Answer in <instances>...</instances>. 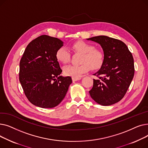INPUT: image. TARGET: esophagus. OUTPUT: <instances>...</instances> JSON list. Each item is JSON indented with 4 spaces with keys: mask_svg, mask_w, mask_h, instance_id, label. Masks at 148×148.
Returning a JSON list of instances; mask_svg holds the SVG:
<instances>
[{
    "mask_svg": "<svg viewBox=\"0 0 148 148\" xmlns=\"http://www.w3.org/2000/svg\"><path fill=\"white\" fill-rule=\"evenodd\" d=\"M81 79V77H72V80L73 82H75V81H77V80H79Z\"/></svg>",
    "mask_w": 148,
    "mask_h": 148,
    "instance_id": "34e87169",
    "label": "esophagus"
}]
</instances>
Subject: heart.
Returning <instances> with one entry per match:
<instances>
[{"label": "heart", "mask_w": 148, "mask_h": 148, "mask_svg": "<svg viewBox=\"0 0 148 148\" xmlns=\"http://www.w3.org/2000/svg\"><path fill=\"white\" fill-rule=\"evenodd\" d=\"M73 49L82 54L80 60L81 64L79 65H69L64 66V73L68 76L79 77L83 73L91 69L95 70L103 65L104 54L101 50L95 48V46L90 43L83 41H79L72 45ZM70 54L68 49L62 47L58 49L56 53V59L62 64H66L69 61Z\"/></svg>", "instance_id": "1"}]
</instances>
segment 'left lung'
<instances>
[{
	"label": "left lung",
	"mask_w": 148,
	"mask_h": 148,
	"mask_svg": "<svg viewBox=\"0 0 148 148\" xmlns=\"http://www.w3.org/2000/svg\"><path fill=\"white\" fill-rule=\"evenodd\" d=\"M98 43L104 54L103 65L94 75V85L89 92L91 98L101 106L119 102L125 95L134 74V59L122 41L101 35L88 38Z\"/></svg>",
	"instance_id": "left-lung-1"
}]
</instances>
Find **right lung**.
<instances>
[{
	"label": "right lung",
	"mask_w": 148,
	"mask_h": 148,
	"mask_svg": "<svg viewBox=\"0 0 148 148\" xmlns=\"http://www.w3.org/2000/svg\"><path fill=\"white\" fill-rule=\"evenodd\" d=\"M63 45L59 39L44 35L31 41L23 54L19 80L29 101L37 107L59 105L72 83L71 77L60 75L62 70L56 53Z\"/></svg>",
	"instance_id": "right-lung-1"
}]
</instances>
